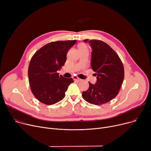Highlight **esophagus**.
<instances>
[{
    "instance_id": "obj_1",
    "label": "esophagus",
    "mask_w": 151,
    "mask_h": 151,
    "mask_svg": "<svg viewBox=\"0 0 151 151\" xmlns=\"http://www.w3.org/2000/svg\"><path fill=\"white\" fill-rule=\"evenodd\" d=\"M73 80H74L75 81H78V82H80V81H81V79L78 78L76 77V76H73Z\"/></svg>"
}]
</instances>
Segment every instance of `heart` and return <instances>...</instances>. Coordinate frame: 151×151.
Segmentation results:
<instances>
[{"mask_svg": "<svg viewBox=\"0 0 151 151\" xmlns=\"http://www.w3.org/2000/svg\"><path fill=\"white\" fill-rule=\"evenodd\" d=\"M78 49L80 50V51H88V47L84 43H80L78 45Z\"/></svg>", "mask_w": 151, "mask_h": 151, "instance_id": "1", "label": "heart"}]
</instances>
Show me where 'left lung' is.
I'll return each instance as SVG.
<instances>
[{
  "label": "left lung",
  "instance_id": "obj_1",
  "mask_svg": "<svg viewBox=\"0 0 151 151\" xmlns=\"http://www.w3.org/2000/svg\"><path fill=\"white\" fill-rule=\"evenodd\" d=\"M88 39L84 42L87 43ZM91 48V68L96 73L97 81L89 83V88L83 92L84 99L91 104H105L119 93L124 78V69L116 52L106 43L96 40L89 41Z\"/></svg>",
  "mask_w": 151,
  "mask_h": 151
}]
</instances>
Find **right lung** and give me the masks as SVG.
Masks as SVG:
<instances>
[{
  "instance_id": "right-lung-1",
  "label": "right lung",
  "mask_w": 151,
  "mask_h": 151,
  "mask_svg": "<svg viewBox=\"0 0 151 151\" xmlns=\"http://www.w3.org/2000/svg\"><path fill=\"white\" fill-rule=\"evenodd\" d=\"M76 40L58 41L46 44L32 58L28 69L29 81L34 96L46 105L62 100L72 78L59 75L57 71L64 65L67 54Z\"/></svg>"
}]
</instances>
